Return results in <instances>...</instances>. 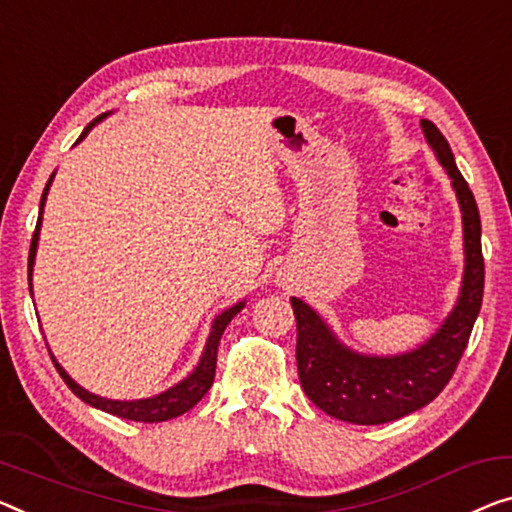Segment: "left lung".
Masks as SVG:
<instances>
[{
    "label": "left lung",
    "instance_id": "1",
    "mask_svg": "<svg viewBox=\"0 0 512 512\" xmlns=\"http://www.w3.org/2000/svg\"><path fill=\"white\" fill-rule=\"evenodd\" d=\"M421 126L434 154L451 174L462 207L467 266L460 301L451 317L416 352L393 358L361 356L342 347L310 305L292 299L296 363L303 391L319 409L347 423H391L437 398L457 370L483 303L485 262L474 193L457 170L453 151L439 128L427 119L421 121Z\"/></svg>",
    "mask_w": 512,
    "mask_h": 512
}]
</instances>
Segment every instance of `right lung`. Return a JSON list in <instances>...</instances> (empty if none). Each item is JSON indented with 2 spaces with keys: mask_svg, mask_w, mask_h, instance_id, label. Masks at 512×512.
Returning a JSON list of instances; mask_svg holds the SVG:
<instances>
[{
  "mask_svg": "<svg viewBox=\"0 0 512 512\" xmlns=\"http://www.w3.org/2000/svg\"><path fill=\"white\" fill-rule=\"evenodd\" d=\"M105 114L101 117L91 121L87 124L85 131L78 137V142L82 140L89 133V128L96 124V121H101ZM55 177V174H52ZM50 181L45 183V190H43V197H41V211H38V220H36V230L32 236V246H29V280H32V266H34V255H36V243H38V230H41V216H43V204H45V195H48V188L52 183ZM243 308V303H236L234 308L225 310L223 315L216 317V322L211 326V335L207 340V349H204V354L200 358V365H197L195 372L190 377H186L177 384L170 391L156 395V398H149V400H135V402H119V400H108V398H98V395L85 391V388L75 384V381L66 375L64 368L55 361V356L50 354L52 363H55L57 372L61 375V379L66 381V386L71 388V391L78 395L80 400H85L91 407L101 409V411H108L112 416H119V418H126V421H137V423H160V421H170V418H177L181 414H186L188 409H193L197 402H200L204 395L213 384V377H216V358H218V345H220V335L227 329V324L232 322V317L236 315Z\"/></svg>",
  "mask_w": 512,
  "mask_h": 512,
  "instance_id": "add662e5",
  "label": "right lung"
}]
</instances>
